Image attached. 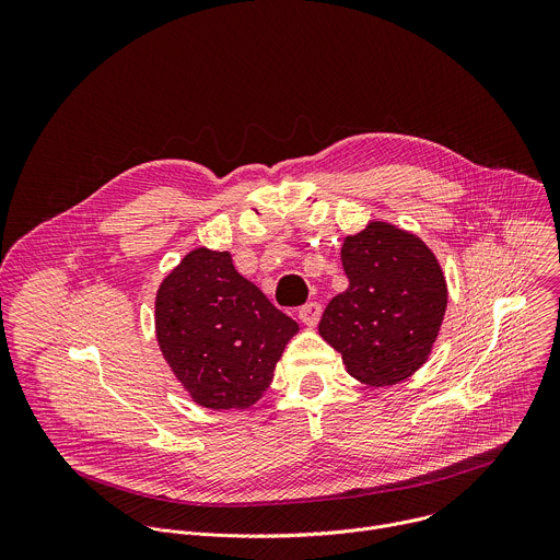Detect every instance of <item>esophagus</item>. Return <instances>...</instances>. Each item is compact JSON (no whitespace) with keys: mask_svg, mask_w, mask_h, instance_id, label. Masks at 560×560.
<instances>
[{"mask_svg":"<svg viewBox=\"0 0 560 560\" xmlns=\"http://www.w3.org/2000/svg\"><path fill=\"white\" fill-rule=\"evenodd\" d=\"M299 318H301V322H303L307 328H314V326L318 324V318H322V305H318L316 301L303 305V307L299 310Z\"/></svg>","mask_w":560,"mask_h":560,"instance_id":"1","label":"esophagus"}]
</instances>
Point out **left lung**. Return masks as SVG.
Here are the masks:
<instances>
[{
  "mask_svg": "<svg viewBox=\"0 0 560 560\" xmlns=\"http://www.w3.org/2000/svg\"><path fill=\"white\" fill-rule=\"evenodd\" d=\"M341 264L350 285L328 303L318 335L359 383L406 381L430 359L447 307L436 255L415 232L372 219L343 238Z\"/></svg>",
  "mask_w": 560,
  "mask_h": 560,
  "instance_id": "obj_1",
  "label": "left lung"
}]
</instances>
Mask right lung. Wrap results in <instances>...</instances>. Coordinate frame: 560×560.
Listing matches in <instances>:
<instances>
[{"mask_svg":"<svg viewBox=\"0 0 560 560\" xmlns=\"http://www.w3.org/2000/svg\"><path fill=\"white\" fill-rule=\"evenodd\" d=\"M154 332L195 404L246 410L270 387L299 326L234 270L230 253L195 248L159 283Z\"/></svg>","mask_w":560,"mask_h":560,"instance_id":"obj_1","label":"right lung"}]
</instances>
